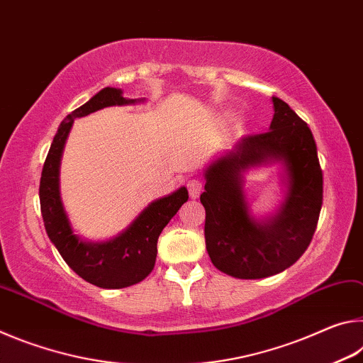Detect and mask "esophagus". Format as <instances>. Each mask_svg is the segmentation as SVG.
Returning a JSON list of instances; mask_svg holds the SVG:
<instances>
[{"label": "esophagus", "instance_id": "1", "mask_svg": "<svg viewBox=\"0 0 363 363\" xmlns=\"http://www.w3.org/2000/svg\"><path fill=\"white\" fill-rule=\"evenodd\" d=\"M187 189H189V194L192 199H196V196L200 195L201 189H203V184H201L200 179H189L187 181Z\"/></svg>", "mask_w": 363, "mask_h": 363}]
</instances>
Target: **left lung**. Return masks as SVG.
<instances>
[{"label":"left lung","instance_id":"8db88e82","mask_svg":"<svg viewBox=\"0 0 363 363\" xmlns=\"http://www.w3.org/2000/svg\"><path fill=\"white\" fill-rule=\"evenodd\" d=\"M269 131L243 136L233 150L205 171L206 251L214 267L235 279H264L293 266L314 237L323 200L317 145L307 123L272 97ZM286 167L287 195L277 215L264 221L249 214L242 173L264 162Z\"/></svg>","mask_w":363,"mask_h":363}]
</instances>
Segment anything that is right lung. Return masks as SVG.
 Segmentation results:
<instances>
[{
	"label": "right lung",
	"mask_w": 363,
	"mask_h": 363,
	"mask_svg": "<svg viewBox=\"0 0 363 363\" xmlns=\"http://www.w3.org/2000/svg\"><path fill=\"white\" fill-rule=\"evenodd\" d=\"M134 102L139 99H126L121 89L104 88L82 107L67 115L52 139L40 181L41 216L49 240L73 272L101 288L136 285L152 272L160 233L189 199L187 189L181 187L168 196L152 201L126 230L108 242H84L73 233L59 190L60 157L73 121L104 107Z\"/></svg>",
	"instance_id": "1"
}]
</instances>
